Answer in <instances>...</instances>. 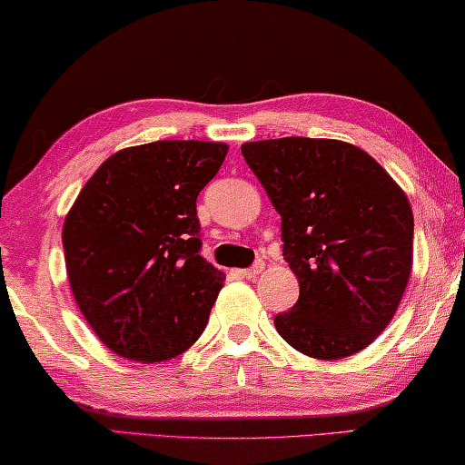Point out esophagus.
<instances>
[{"label": "esophagus", "instance_id": "obj_1", "mask_svg": "<svg viewBox=\"0 0 465 465\" xmlns=\"http://www.w3.org/2000/svg\"><path fill=\"white\" fill-rule=\"evenodd\" d=\"M262 269H265V262H262V261L259 259V261L252 262V267L242 269L240 275H242V277H256V275H259V273L262 272Z\"/></svg>", "mask_w": 465, "mask_h": 465}]
</instances>
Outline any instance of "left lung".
<instances>
[{
    "label": "left lung",
    "instance_id": "obj_1",
    "mask_svg": "<svg viewBox=\"0 0 465 465\" xmlns=\"http://www.w3.org/2000/svg\"><path fill=\"white\" fill-rule=\"evenodd\" d=\"M242 156L282 217L301 294L275 315L292 349L342 359L391 323L411 273L413 213L367 152L338 140L248 142Z\"/></svg>",
    "mask_w": 465,
    "mask_h": 465
}]
</instances>
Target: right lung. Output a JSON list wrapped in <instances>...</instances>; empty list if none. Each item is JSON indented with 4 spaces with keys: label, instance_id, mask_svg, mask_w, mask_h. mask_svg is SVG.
<instances>
[{
    "label": "right lung",
    "instance_id": "obj_1",
    "mask_svg": "<svg viewBox=\"0 0 465 465\" xmlns=\"http://www.w3.org/2000/svg\"><path fill=\"white\" fill-rule=\"evenodd\" d=\"M227 145L163 140L116 152L74 200L62 230L83 317L124 359L182 355L209 322L225 275L200 251L198 193Z\"/></svg>",
    "mask_w": 465,
    "mask_h": 465
}]
</instances>
